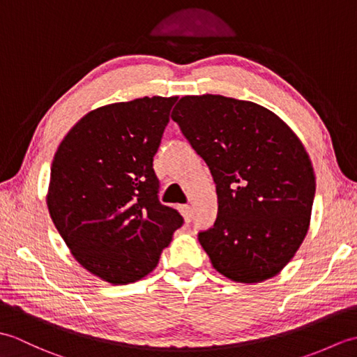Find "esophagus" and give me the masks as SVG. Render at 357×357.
<instances>
[{
    "mask_svg": "<svg viewBox=\"0 0 357 357\" xmlns=\"http://www.w3.org/2000/svg\"><path fill=\"white\" fill-rule=\"evenodd\" d=\"M179 210H181V213H183L185 222H190L192 216H193V208L190 206H181Z\"/></svg>",
    "mask_w": 357,
    "mask_h": 357,
    "instance_id": "obj_1",
    "label": "esophagus"
}]
</instances>
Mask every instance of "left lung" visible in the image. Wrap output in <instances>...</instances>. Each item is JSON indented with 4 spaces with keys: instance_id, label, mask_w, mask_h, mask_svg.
Wrapping results in <instances>:
<instances>
[{
    "instance_id": "8db88e82",
    "label": "left lung",
    "mask_w": 357,
    "mask_h": 357,
    "mask_svg": "<svg viewBox=\"0 0 357 357\" xmlns=\"http://www.w3.org/2000/svg\"><path fill=\"white\" fill-rule=\"evenodd\" d=\"M172 119L216 184L218 218L198 236L213 268L241 284L276 276L312 219L316 179L304 144L276 113L222 95L183 96Z\"/></svg>"
}]
</instances>
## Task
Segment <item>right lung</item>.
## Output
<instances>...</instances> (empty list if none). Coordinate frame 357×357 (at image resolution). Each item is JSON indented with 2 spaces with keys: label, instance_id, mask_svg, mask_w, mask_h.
Returning <instances> with one entry per match:
<instances>
[{
  "label": "right lung",
  "instance_id": "right-lung-1",
  "mask_svg": "<svg viewBox=\"0 0 357 357\" xmlns=\"http://www.w3.org/2000/svg\"><path fill=\"white\" fill-rule=\"evenodd\" d=\"M178 96L113 102L82 116L53 156L45 202L72 256L112 285L156 268L184 219L158 201L153 156Z\"/></svg>",
  "mask_w": 357,
  "mask_h": 357
}]
</instances>
